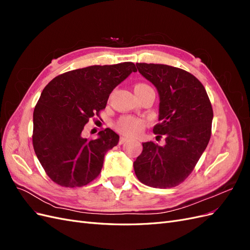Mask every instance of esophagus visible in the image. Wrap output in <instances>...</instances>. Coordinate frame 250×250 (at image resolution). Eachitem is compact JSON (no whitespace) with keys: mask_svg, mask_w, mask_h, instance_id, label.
I'll list each match as a JSON object with an SVG mask.
<instances>
[{"mask_svg":"<svg viewBox=\"0 0 250 250\" xmlns=\"http://www.w3.org/2000/svg\"><path fill=\"white\" fill-rule=\"evenodd\" d=\"M128 140H129V139H128L127 137H121V138H120V142H119L120 145H122V144H124V143L127 142Z\"/></svg>","mask_w":250,"mask_h":250,"instance_id":"obj_1","label":"esophagus"}]
</instances>
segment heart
I'll use <instances>...</instances> for the list:
<instances>
[{"mask_svg": "<svg viewBox=\"0 0 250 250\" xmlns=\"http://www.w3.org/2000/svg\"><path fill=\"white\" fill-rule=\"evenodd\" d=\"M150 86L145 84V83H139L134 86V92L135 90H141V89H145V88H149ZM144 123L143 121L140 119H135V118H131V117H125L119 122V129L129 135H135L141 132V130L143 129Z\"/></svg>", "mask_w": 250, "mask_h": 250, "instance_id": "b5f03b06", "label": "heart"}]
</instances>
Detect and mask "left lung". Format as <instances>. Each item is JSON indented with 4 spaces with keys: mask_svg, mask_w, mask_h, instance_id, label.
Segmentation results:
<instances>
[{
    "mask_svg": "<svg viewBox=\"0 0 250 250\" xmlns=\"http://www.w3.org/2000/svg\"><path fill=\"white\" fill-rule=\"evenodd\" d=\"M137 67L157 89L158 124L153 131L165 135L166 144L143 143L133 163L135 175L149 187H176L190 175L208 146L213 108L206 88L188 72L167 64L137 63Z\"/></svg>",
    "mask_w": 250,
    "mask_h": 250,
    "instance_id": "1",
    "label": "left lung"
}]
</instances>
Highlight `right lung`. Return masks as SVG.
Returning <instances> with one entry per match:
<instances>
[{"label": "right lung", "mask_w": 250, "mask_h": 250, "mask_svg": "<svg viewBox=\"0 0 250 250\" xmlns=\"http://www.w3.org/2000/svg\"><path fill=\"white\" fill-rule=\"evenodd\" d=\"M137 67L132 62L92 65L59 75L43 88L33 112V147L47 175L65 188L83 187L99 175L104 155L119 143L110 128L96 140L82 137L99 117L110 93Z\"/></svg>", "instance_id": "1"}]
</instances>
